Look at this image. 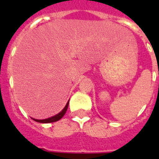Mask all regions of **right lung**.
<instances>
[{"instance_id": "right-lung-1", "label": "right lung", "mask_w": 159, "mask_h": 159, "mask_svg": "<svg viewBox=\"0 0 159 159\" xmlns=\"http://www.w3.org/2000/svg\"><path fill=\"white\" fill-rule=\"evenodd\" d=\"M68 103H69V101L67 102V105L65 106V107L62 109V111L61 112H59L58 114H57L56 116H52L50 118L44 119V120H36V119H33L34 120L36 121V122H39V123H52V122H55V121L59 120L60 119L62 118V116H64L66 111L67 110V107H68Z\"/></svg>"}]
</instances>
